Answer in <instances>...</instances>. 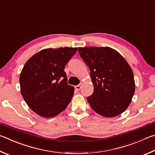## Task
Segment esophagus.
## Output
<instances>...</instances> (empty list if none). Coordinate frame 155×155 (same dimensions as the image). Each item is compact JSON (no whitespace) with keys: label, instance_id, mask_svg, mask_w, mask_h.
<instances>
[{"label":"esophagus","instance_id":"1","mask_svg":"<svg viewBox=\"0 0 155 155\" xmlns=\"http://www.w3.org/2000/svg\"><path fill=\"white\" fill-rule=\"evenodd\" d=\"M82 87H83V84L82 83H81V84H79V85H77V86H75V89H77V90H80L81 88H82Z\"/></svg>","mask_w":155,"mask_h":155}]
</instances>
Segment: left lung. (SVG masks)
I'll list each match as a JSON object with an SVG mask.
<instances>
[{"instance_id":"obj_1","label":"left lung","mask_w":155,"mask_h":155,"mask_svg":"<svg viewBox=\"0 0 155 155\" xmlns=\"http://www.w3.org/2000/svg\"><path fill=\"white\" fill-rule=\"evenodd\" d=\"M78 51L91 71L94 91L87 100L92 109L105 117L121 114L130 104L136 89L127 61L108 47H78Z\"/></svg>"}]
</instances>
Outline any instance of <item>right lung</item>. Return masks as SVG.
<instances>
[{
	"mask_svg": "<svg viewBox=\"0 0 155 155\" xmlns=\"http://www.w3.org/2000/svg\"><path fill=\"white\" fill-rule=\"evenodd\" d=\"M77 51V47L45 49L25 64L19 76L21 94L39 116H57L71 101L74 87L67 83L64 67Z\"/></svg>",
	"mask_w": 155,
	"mask_h": 155,
	"instance_id": "1",
	"label": "right lung"
}]
</instances>
